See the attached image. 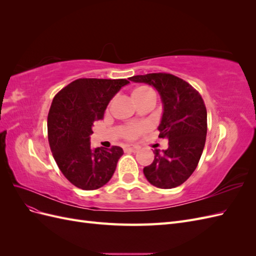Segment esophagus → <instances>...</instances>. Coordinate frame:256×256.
<instances>
[{"instance_id": "34e87169", "label": "esophagus", "mask_w": 256, "mask_h": 256, "mask_svg": "<svg viewBox=\"0 0 256 256\" xmlns=\"http://www.w3.org/2000/svg\"><path fill=\"white\" fill-rule=\"evenodd\" d=\"M138 150V147L136 145H134V144H130V145H126L125 147H124V150L125 152H136Z\"/></svg>"}]
</instances>
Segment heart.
<instances>
[{
    "mask_svg": "<svg viewBox=\"0 0 256 256\" xmlns=\"http://www.w3.org/2000/svg\"><path fill=\"white\" fill-rule=\"evenodd\" d=\"M131 97H132L134 104L143 102V100H148V99L154 100V98H156L154 90L147 86H138L134 88L132 92H131ZM142 130H143V126H140V125L127 126L125 128V134L128 138H134L140 134L142 132Z\"/></svg>",
    "mask_w": 256,
    "mask_h": 256,
    "instance_id": "heart-1",
    "label": "heart"
}]
</instances>
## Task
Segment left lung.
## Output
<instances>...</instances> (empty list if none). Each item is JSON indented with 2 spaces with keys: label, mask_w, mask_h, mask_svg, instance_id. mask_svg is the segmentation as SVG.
<instances>
[{
  "label": "left lung",
  "mask_w": 256,
  "mask_h": 256,
  "mask_svg": "<svg viewBox=\"0 0 256 256\" xmlns=\"http://www.w3.org/2000/svg\"><path fill=\"white\" fill-rule=\"evenodd\" d=\"M152 85L159 92L162 116L159 138H166V150H154V159L143 173L152 186L172 189L194 172L202 156L207 134V111L203 98L189 83L170 74H147L128 78Z\"/></svg>",
  "instance_id": "left-lung-1"
}]
</instances>
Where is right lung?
Segmentation results:
<instances>
[{
  "label": "right lung",
  "instance_id": "add662e5",
  "mask_svg": "<svg viewBox=\"0 0 256 256\" xmlns=\"http://www.w3.org/2000/svg\"><path fill=\"white\" fill-rule=\"evenodd\" d=\"M128 83L126 79H78L53 98L48 115L50 148L60 172L76 187L95 190L113 176L124 150L120 146L92 148V128Z\"/></svg>",
  "mask_w": 256,
  "mask_h": 256
}]
</instances>
